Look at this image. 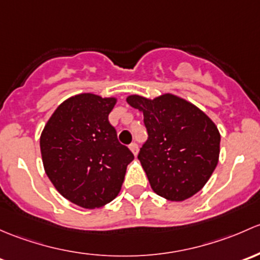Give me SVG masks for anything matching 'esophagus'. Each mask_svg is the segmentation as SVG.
I'll return each mask as SVG.
<instances>
[{
    "label": "esophagus",
    "instance_id": "1",
    "mask_svg": "<svg viewBox=\"0 0 260 260\" xmlns=\"http://www.w3.org/2000/svg\"><path fill=\"white\" fill-rule=\"evenodd\" d=\"M129 148H130L131 151H133L134 155H136V154H138V152H139V146H138V144H136V143L130 144Z\"/></svg>",
    "mask_w": 260,
    "mask_h": 260
}]
</instances>
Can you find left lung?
Returning a JSON list of instances; mask_svg holds the SVG:
<instances>
[{
  "label": "left lung",
  "mask_w": 260,
  "mask_h": 260,
  "mask_svg": "<svg viewBox=\"0 0 260 260\" xmlns=\"http://www.w3.org/2000/svg\"><path fill=\"white\" fill-rule=\"evenodd\" d=\"M127 104L144 114L148 140L138 159L152 190L181 202L197 194L216 168L218 127L202 110L171 93L154 100L131 95Z\"/></svg>",
  "instance_id": "1"
}]
</instances>
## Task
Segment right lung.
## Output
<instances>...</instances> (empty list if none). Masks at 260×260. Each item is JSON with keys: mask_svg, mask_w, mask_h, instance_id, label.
<instances>
[{"mask_svg": "<svg viewBox=\"0 0 260 260\" xmlns=\"http://www.w3.org/2000/svg\"><path fill=\"white\" fill-rule=\"evenodd\" d=\"M114 98L80 93L63 101L41 134L40 148L47 176L62 197L93 209L110 203L121 189L134 159L109 122Z\"/></svg>", "mask_w": 260, "mask_h": 260, "instance_id": "obj_1", "label": "right lung"}]
</instances>
